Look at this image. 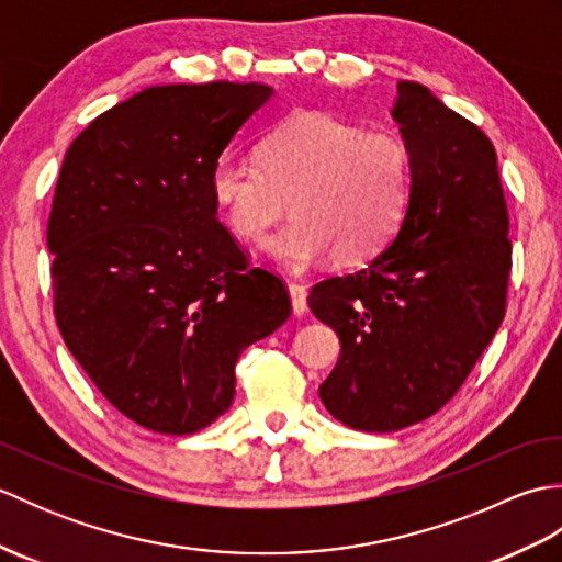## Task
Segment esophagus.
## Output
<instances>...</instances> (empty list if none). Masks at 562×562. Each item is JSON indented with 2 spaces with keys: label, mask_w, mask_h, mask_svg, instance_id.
Wrapping results in <instances>:
<instances>
[{
  "label": "esophagus",
  "mask_w": 562,
  "mask_h": 562,
  "mask_svg": "<svg viewBox=\"0 0 562 562\" xmlns=\"http://www.w3.org/2000/svg\"><path fill=\"white\" fill-rule=\"evenodd\" d=\"M288 288H290V296H292V308H294V314H296V316H302V314L306 312V290H304V284H300V282H290Z\"/></svg>",
  "instance_id": "obj_1"
}]
</instances>
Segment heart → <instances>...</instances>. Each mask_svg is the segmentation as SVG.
<instances>
[{
    "instance_id": "heart-1",
    "label": "heart",
    "mask_w": 562,
    "mask_h": 562,
    "mask_svg": "<svg viewBox=\"0 0 562 562\" xmlns=\"http://www.w3.org/2000/svg\"><path fill=\"white\" fill-rule=\"evenodd\" d=\"M411 149L386 130L328 111H300L260 139L258 164L220 159L210 190L229 232L256 241L292 200L296 217L266 238L282 266L328 256L360 262L396 234L411 198Z\"/></svg>"
}]
</instances>
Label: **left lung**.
Instances as JSON below:
<instances>
[{
  "instance_id": "1",
  "label": "left lung",
  "mask_w": 562,
  "mask_h": 562,
  "mask_svg": "<svg viewBox=\"0 0 562 562\" xmlns=\"http://www.w3.org/2000/svg\"><path fill=\"white\" fill-rule=\"evenodd\" d=\"M391 115L413 159L398 234L308 294L340 338L318 396L364 432H396L449 403L503 324L512 270L493 142L415 81L398 83Z\"/></svg>"
}]
</instances>
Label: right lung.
<instances>
[{"label":"right lung","instance_id":"obj_1","mask_svg":"<svg viewBox=\"0 0 562 562\" xmlns=\"http://www.w3.org/2000/svg\"><path fill=\"white\" fill-rule=\"evenodd\" d=\"M266 83H166L71 142L47 248L55 318L83 372L130 420L193 435L229 411L234 367L290 318L280 278L217 220L220 161Z\"/></svg>","mask_w":562,"mask_h":562}]
</instances>
